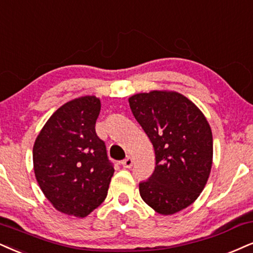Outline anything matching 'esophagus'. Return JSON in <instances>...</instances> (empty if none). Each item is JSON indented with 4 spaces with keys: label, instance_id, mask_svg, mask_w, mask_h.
I'll list each match as a JSON object with an SVG mask.
<instances>
[{
    "label": "esophagus",
    "instance_id": "esophagus-1",
    "mask_svg": "<svg viewBox=\"0 0 253 253\" xmlns=\"http://www.w3.org/2000/svg\"><path fill=\"white\" fill-rule=\"evenodd\" d=\"M132 164H133V161L131 157H126V160L122 161V165H123L124 168H127V169H130V168L132 167Z\"/></svg>",
    "mask_w": 253,
    "mask_h": 253
}]
</instances>
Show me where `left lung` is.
Wrapping results in <instances>:
<instances>
[{
    "instance_id": "obj_1",
    "label": "left lung",
    "mask_w": 253,
    "mask_h": 253,
    "mask_svg": "<svg viewBox=\"0 0 253 253\" xmlns=\"http://www.w3.org/2000/svg\"><path fill=\"white\" fill-rule=\"evenodd\" d=\"M129 104L156 157L154 173L139 183L141 197L156 212H178L198 198L210 176L211 127L195 103L176 91L136 93Z\"/></svg>"
}]
</instances>
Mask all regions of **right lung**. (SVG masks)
<instances>
[{"label":"right lung","instance_id":"add662e5","mask_svg":"<svg viewBox=\"0 0 253 253\" xmlns=\"http://www.w3.org/2000/svg\"><path fill=\"white\" fill-rule=\"evenodd\" d=\"M101 101L84 96L67 102L46 121L33 149L35 177L52 207L86 217L108 195L114 167L95 130Z\"/></svg>","mask_w":253,"mask_h":253}]
</instances>
